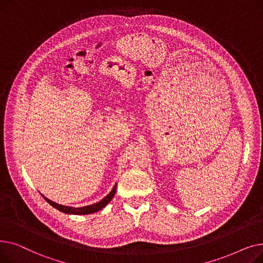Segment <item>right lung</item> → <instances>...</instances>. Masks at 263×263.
<instances>
[{"mask_svg":"<svg viewBox=\"0 0 263 263\" xmlns=\"http://www.w3.org/2000/svg\"><path fill=\"white\" fill-rule=\"evenodd\" d=\"M116 186L117 184L114 185L113 190L109 192V194H107L102 200H100L99 202H96V203H92L90 205H85V206H81V208H74V206H67V205H63V204H59L57 202H54L50 199H48L47 197H45L43 195V197L45 198V200L47 202H49L53 208L60 210L61 212L63 213H67V214H78V215H81V214H90V213H95L97 211L101 210L102 208H104V206L112 200V198L114 197L115 193H116Z\"/></svg>","mask_w":263,"mask_h":263,"instance_id":"add662e5","label":"right lung"}]
</instances>
